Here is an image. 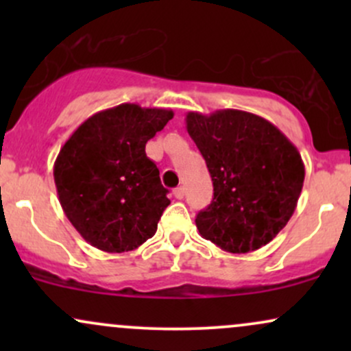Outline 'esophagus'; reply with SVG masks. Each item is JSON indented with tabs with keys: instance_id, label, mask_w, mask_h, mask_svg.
<instances>
[{
	"instance_id": "esophagus-1",
	"label": "esophagus",
	"mask_w": 351,
	"mask_h": 351,
	"mask_svg": "<svg viewBox=\"0 0 351 351\" xmlns=\"http://www.w3.org/2000/svg\"><path fill=\"white\" fill-rule=\"evenodd\" d=\"M173 196H175L176 199H183L184 198V188L183 186L175 188V191H173Z\"/></svg>"
}]
</instances>
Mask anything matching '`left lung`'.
Listing matches in <instances>:
<instances>
[{
  "mask_svg": "<svg viewBox=\"0 0 351 351\" xmlns=\"http://www.w3.org/2000/svg\"><path fill=\"white\" fill-rule=\"evenodd\" d=\"M186 130L206 160L215 198L196 216L204 239L232 254L269 244L297 208L305 167L276 125L251 112H188Z\"/></svg>",
  "mask_w": 351,
  "mask_h": 351,
  "instance_id": "obj_1",
  "label": "left lung"
}]
</instances>
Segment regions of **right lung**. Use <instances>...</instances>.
<instances>
[{
	"label": "right lung",
	"mask_w": 351,
	"mask_h": 351,
	"mask_svg": "<svg viewBox=\"0 0 351 351\" xmlns=\"http://www.w3.org/2000/svg\"><path fill=\"white\" fill-rule=\"evenodd\" d=\"M171 119L170 108L120 104L88 117L62 145L54 162L59 203L90 245L127 252L156 232L170 199L145 145Z\"/></svg>",
	"instance_id": "1"
}]
</instances>
